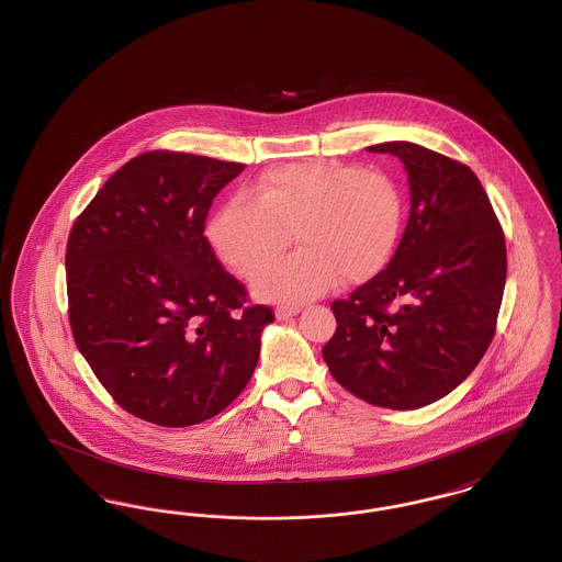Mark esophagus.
Segmentation results:
<instances>
[{"mask_svg":"<svg viewBox=\"0 0 562 562\" xmlns=\"http://www.w3.org/2000/svg\"><path fill=\"white\" fill-rule=\"evenodd\" d=\"M296 314H299L296 305H280V307H276V318L278 321H289V318H293Z\"/></svg>","mask_w":562,"mask_h":562,"instance_id":"34e87169","label":"esophagus"}]
</instances>
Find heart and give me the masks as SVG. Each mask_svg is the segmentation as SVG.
Segmentation results:
<instances>
[{
    "instance_id": "heart-1",
    "label": "heart",
    "mask_w": 562,
    "mask_h": 562,
    "mask_svg": "<svg viewBox=\"0 0 562 562\" xmlns=\"http://www.w3.org/2000/svg\"><path fill=\"white\" fill-rule=\"evenodd\" d=\"M404 198L383 170L312 160L268 170L248 193L229 200L209 225L218 259L250 278L295 234L300 250L266 270L252 291L263 301L301 303L371 280L401 240Z\"/></svg>"
}]
</instances>
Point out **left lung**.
<instances>
[{"label":"left lung","instance_id":"obj_1","mask_svg":"<svg viewBox=\"0 0 562 562\" xmlns=\"http://www.w3.org/2000/svg\"><path fill=\"white\" fill-rule=\"evenodd\" d=\"M367 149L401 158L411 213L387 268L330 303L337 330L322 358L353 396L408 411L453 392L491 346L506 240L465 164L406 140Z\"/></svg>","mask_w":562,"mask_h":562}]
</instances>
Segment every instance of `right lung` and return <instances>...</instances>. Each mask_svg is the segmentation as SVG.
<instances>
[{"label": "right lung", "mask_w": 562, "mask_h": 562, "mask_svg": "<svg viewBox=\"0 0 562 562\" xmlns=\"http://www.w3.org/2000/svg\"><path fill=\"white\" fill-rule=\"evenodd\" d=\"M244 170L181 151L124 164L76 218L67 299L76 346L124 411L164 428L218 415L255 373L268 305L204 236L214 195Z\"/></svg>", "instance_id": "right-lung-1"}]
</instances>
